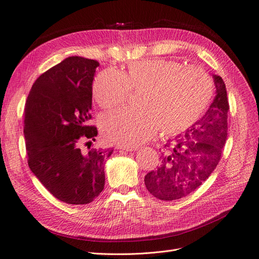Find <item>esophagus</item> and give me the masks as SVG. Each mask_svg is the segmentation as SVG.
Segmentation results:
<instances>
[{
  "label": "esophagus",
  "mask_w": 259,
  "mask_h": 259,
  "mask_svg": "<svg viewBox=\"0 0 259 259\" xmlns=\"http://www.w3.org/2000/svg\"><path fill=\"white\" fill-rule=\"evenodd\" d=\"M115 149H119V150H126V151H135L136 148H130V147H125L122 145H116Z\"/></svg>",
  "instance_id": "obj_1"
}]
</instances>
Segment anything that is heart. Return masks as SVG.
<instances>
[{"label": "heart", "instance_id": "1", "mask_svg": "<svg viewBox=\"0 0 259 259\" xmlns=\"http://www.w3.org/2000/svg\"><path fill=\"white\" fill-rule=\"evenodd\" d=\"M130 92L140 93L136 111H120L101 120L109 142L136 147L160 132L164 138L182 134L206 111L214 83L201 67H185L175 60L132 62L127 71H101L93 83V95L105 110L122 108Z\"/></svg>", "mask_w": 259, "mask_h": 259}]
</instances>
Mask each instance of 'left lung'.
Here are the masks:
<instances>
[{"label": "left lung", "instance_id": "left-lung-1", "mask_svg": "<svg viewBox=\"0 0 259 259\" xmlns=\"http://www.w3.org/2000/svg\"><path fill=\"white\" fill-rule=\"evenodd\" d=\"M213 79L216 96L205 114L165 145L160 166L145 176L146 188L156 199L187 197L205 182L222 158L228 135L229 103L222 77L215 74Z\"/></svg>", "mask_w": 259, "mask_h": 259}]
</instances>
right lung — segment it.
<instances>
[{
	"label": "right lung",
	"mask_w": 259,
	"mask_h": 259,
	"mask_svg": "<svg viewBox=\"0 0 259 259\" xmlns=\"http://www.w3.org/2000/svg\"><path fill=\"white\" fill-rule=\"evenodd\" d=\"M99 62L68 57L33 83L23 120L31 171L55 198L68 204H88L105 186V160L112 149L82 152L84 140L95 142L91 126L93 80ZM88 143V144H89Z\"/></svg>",
	"instance_id": "1"
}]
</instances>
